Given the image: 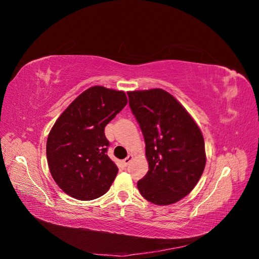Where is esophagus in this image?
<instances>
[{"label":"esophagus","instance_id":"34e87169","mask_svg":"<svg viewBox=\"0 0 259 259\" xmlns=\"http://www.w3.org/2000/svg\"><path fill=\"white\" fill-rule=\"evenodd\" d=\"M133 159H134V155H133V154H128V155L126 156V158H125L122 162H123V164H124L125 166H127L128 164H130V162H131Z\"/></svg>","mask_w":259,"mask_h":259}]
</instances>
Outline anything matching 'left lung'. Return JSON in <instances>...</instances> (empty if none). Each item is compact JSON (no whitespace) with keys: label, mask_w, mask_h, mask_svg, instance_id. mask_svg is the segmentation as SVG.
Segmentation results:
<instances>
[{"label":"left lung","mask_w":259,"mask_h":259,"mask_svg":"<svg viewBox=\"0 0 259 259\" xmlns=\"http://www.w3.org/2000/svg\"><path fill=\"white\" fill-rule=\"evenodd\" d=\"M145 138L149 170L137 183L143 197L169 205L189 194L206 163L204 138L184 106L161 89L127 92Z\"/></svg>","instance_id":"obj_1"}]
</instances>
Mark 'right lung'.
Segmentation results:
<instances>
[{
    "instance_id": "add662e5",
    "label": "right lung",
    "mask_w": 259,
    "mask_h": 259,
    "mask_svg": "<svg viewBox=\"0 0 259 259\" xmlns=\"http://www.w3.org/2000/svg\"><path fill=\"white\" fill-rule=\"evenodd\" d=\"M127 104L123 91L92 86L53 125L46 158L55 183L70 197L90 201L104 195L117 174L107 155L105 127Z\"/></svg>"
}]
</instances>
